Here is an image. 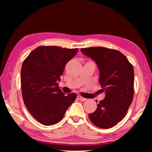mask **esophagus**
Wrapping results in <instances>:
<instances>
[{
    "instance_id": "esophagus-1",
    "label": "esophagus",
    "mask_w": 152,
    "mask_h": 152,
    "mask_svg": "<svg viewBox=\"0 0 152 152\" xmlns=\"http://www.w3.org/2000/svg\"><path fill=\"white\" fill-rule=\"evenodd\" d=\"M77 98L80 99L81 101H86V99L84 98V97H83L82 96H81V95H77Z\"/></svg>"
}]
</instances>
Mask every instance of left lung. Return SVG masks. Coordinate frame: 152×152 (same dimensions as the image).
<instances>
[{"label": "left lung", "mask_w": 152, "mask_h": 152, "mask_svg": "<svg viewBox=\"0 0 152 152\" xmlns=\"http://www.w3.org/2000/svg\"><path fill=\"white\" fill-rule=\"evenodd\" d=\"M81 51L96 62L99 82L105 92L97 109L88 115L99 128L109 129L125 117L134 94V71L132 64L120 51L104 47L82 48Z\"/></svg>", "instance_id": "obj_1"}]
</instances>
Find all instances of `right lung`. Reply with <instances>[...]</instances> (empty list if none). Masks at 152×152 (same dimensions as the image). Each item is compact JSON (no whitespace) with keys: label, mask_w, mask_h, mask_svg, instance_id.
<instances>
[{"label":"right lung","mask_w":152,"mask_h":152,"mask_svg":"<svg viewBox=\"0 0 152 152\" xmlns=\"http://www.w3.org/2000/svg\"><path fill=\"white\" fill-rule=\"evenodd\" d=\"M77 52L78 48L39 46L23 62V99L31 115L44 125H53L61 121L77 98L74 93L65 95L58 85L66 64Z\"/></svg>","instance_id":"add662e5"}]
</instances>
